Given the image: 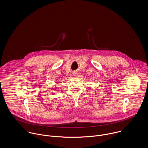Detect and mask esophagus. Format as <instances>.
Here are the masks:
<instances>
[{
	"label": "esophagus",
	"instance_id": "1",
	"mask_svg": "<svg viewBox=\"0 0 148 148\" xmlns=\"http://www.w3.org/2000/svg\"><path fill=\"white\" fill-rule=\"evenodd\" d=\"M78 74H79V73H78L77 72H76V71H75V72H73V76H76V77L77 76H78Z\"/></svg>",
	"mask_w": 148,
	"mask_h": 148
}]
</instances>
